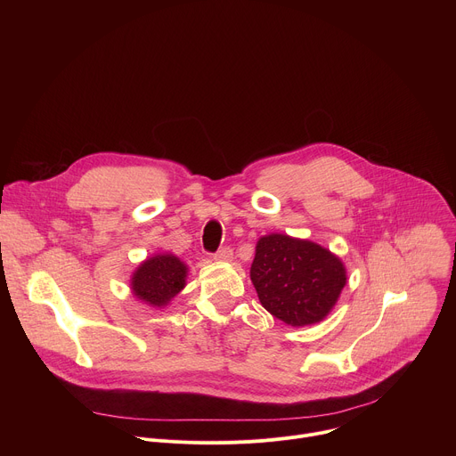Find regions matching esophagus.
<instances>
[{"mask_svg": "<svg viewBox=\"0 0 456 456\" xmlns=\"http://www.w3.org/2000/svg\"><path fill=\"white\" fill-rule=\"evenodd\" d=\"M232 248L231 247H224L220 248L216 254H215V262H220V264H227V262H232Z\"/></svg>", "mask_w": 456, "mask_h": 456, "instance_id": "34e87169", "label": "esophagus"}]
</instances>
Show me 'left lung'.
Masks as SVG:
<instances>
[{
  "mask_svg": "<svg viewBox=\"0 0 456 456\" xmlns=\"http://www.w3.org/2000/svg\"><path fill=\"white\" fill-rule=\"evenodd\" d=\"M250 281L262 306L297 329L332 312L346 285V267L315 241L271 232L256 243Z\"/></svg>",
  "mask_w": 456,
  "mask_h": 456,
  "instance_id": "8db88e82",
  "label": "left lung"
}]
</instances>
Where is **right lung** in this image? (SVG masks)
Here are the masks:
<instances>
[{
  "label": "right lung",
  "instance_id": "obj_1",
  "mask_svg": "<svg viewBox=\"0 0 456 456\" xmlns=\"http://www.w3.org/2000/svg\"><path fill=\"white\" fill-rule=\"evenodd\" d=\"M189 267L171 252H157L132 273V294L151 308H166L185 287Z\"/></svg>",
  "mask_w": 456,
  "mask_h": 456
}]
</instances>
